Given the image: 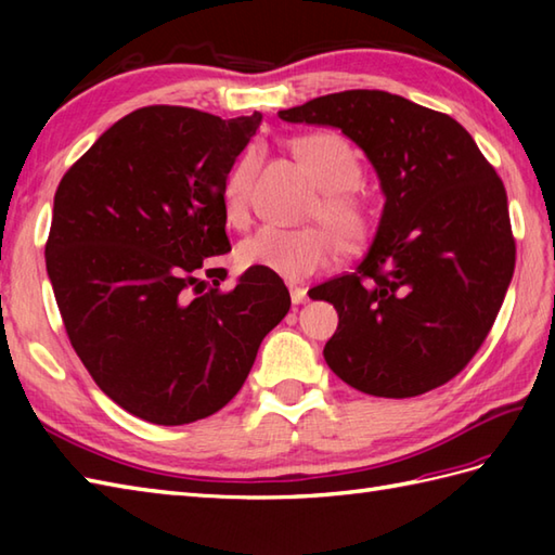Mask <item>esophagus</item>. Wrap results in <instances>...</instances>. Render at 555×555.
Returning <instances> with one entry per match:
<instances>
[{
	"label": "esophagus",
	"instance_id": "1",
	"mask_svg": "<svg viewBox=\"0 0 555 555\" xmlns=\"http://www.w3.org/2000/svg\"><path fill=\"white\" fill-rule=\"evenodd\" d=\"M291 300H293V305H302L305 300H308V288L291 286Z\"/></svg>",
	"mask_w": 555,
	"mask_h": 555
}]
</instances>
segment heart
<instances>
[{
	"mask_svg": "<svg viewBox=\"0 0 555 555\" xmlns=\"http://www.w3.org/2000/svg\"><path fill=\"white\" fill-rule=\"evenodd\" d=\"M286 147L320 191L308 209V219L325 229L264 227L247 235L235 255L245 269H262L279 279L300 281L324 269L338 253L360 255L374 238L376 215L370 199L358 191L362 164L344 135L312 131L288 138ZM255 171L257 155L247 152L223 181L221 203L231 223H243L247 217Z\"/></svg>",
	"mask_w": 555,
	"mask_h": 555,
	"instance_id": "b5f03b06",
	"label": "heart"
}]
</instances>
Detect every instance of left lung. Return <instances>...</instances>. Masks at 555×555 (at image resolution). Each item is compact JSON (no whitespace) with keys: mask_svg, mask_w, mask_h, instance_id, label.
<instances>
[{"mask_svg":"<svg viewBox=\"0 0 555 555\" xmlns=\"http://www.w3.org/2000/svg\"><path fill=\"white\" fill-rule=\"evenodd\" d=\"M334 126L386 197L370 253L312 288L338 312L324 360L346 384L412 398L451 382L489 336L511 286L515 238L503 181L463 126L384 90H346L279 112Z\"/></svg>","mask_w":555,"mask_h":555,"instance_id":"8db88e82","label":"left lung"}]
</instances>
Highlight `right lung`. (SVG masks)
Instances as JSON below:
<instances>
[{
  "label": "right lung",
  "mask_w": 555,
  "mask_h": 555,
  "mask_svg": "<svg viewBox=\"0 0 555 555\" xmlns=\"http://www.w3.org/2000/svg\"><path fill=\"white\" fill-rule=\"evenodd\" d=\"M259 121L135 109L56 188L44 257L68 340L102 391L145 422L215 415L291 308L279 276L247 269L221 291L227 271L209 267L231 250L221 191Z\"/></svg>",
  "instance_id": "right-lung-1"
}]
</instances>
